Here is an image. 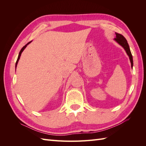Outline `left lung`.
<instances>
[{
    "label": "left lung",
    "instance_id": "8db88e82",
    "mask_svg": "<svg viewBox=\"0 0 146 146\" xmlns=\"http://www.w3.org/2000/svg\"><path fill=\"white\" fill-rule=\"evenodd\" d=\"M116 38H114V40L116 41L119 45H121L123 48H124V50H125L127 55L129 57V59H130V63H131V67L132 68L133 66V56H132L131 53L130 52V47L129 46V44H128V42H127V41L126 40V39L123 37V36H122V35L121 34L116 33Z\"/></svg>",
    "mask_w": 146,
    "mask_h": 146
}]
</instances>
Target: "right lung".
I'll list each match as a JSON object with an SVG mask.
<instances>
[{
    "label": "right lung",
    "mask_w": 146,
    "mask_h": 146,
    "mask_svg": "<svg viewBox=\"0 0 146 146\" xmlns=\"http://www.w3.org/2000/svg\"><path fill=\"white\" fill-rule=\"evenodd\" d=\"M32 41H30L29 42H28L27 44H25L23 48H21V51L19 52V55H18V57H17V61H16V66H15V68H16V67H17V63H18V61H19V59H20V56H21V54H22V52H23V51H24V50L25 49V47L27 46V45L28 44H29L32 42Z\"/></svg>",
    "instance_id": "1"
}]
</instances>
